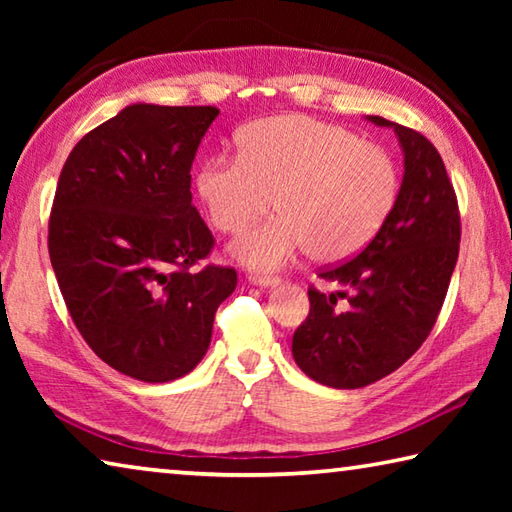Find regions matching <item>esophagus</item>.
I'll list each match as a JSON object with an SVG mask.
<instances>
[{"mask_svg": "<svg viewBox=\"0 0 512 512\" xmlns=\"http://www.w3.org/2000/svg\"><path fill=\"white\" fill-rule=\"evenodd\" d=\"M248 280L253 284H259V287H275L277 282H280V277L277 275H266V273H250Z\"/></svg>", "mask_w": 512, "mask_h": 512, "instance_id": "1", "label": "esophagus"}]
</instances>
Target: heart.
<instances>
[{"label": "heart", "mask_w": 512, "mask_h": 512, "mask_svg": "<svg viewBox=\"0 0 512 512\" xmlns=\"http://www.w3.org/2000/svg\"><path fill=\"white\" fill-rule=\"evenodd\" d=\"M239 158L214 155L196 173L210 223L246 230L268 207L277 216L232 244L253 271H275L302 248L314 262H339L384 228L400 196V169L384 146L307 115L268 117L237 137Z\"/></svg>", "instance_id": "heart-1"}]
</instances>
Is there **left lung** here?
Here are the masks:
<instances>
[{
    "instance_id": "8db88e82",
    "label": "left lung",
    "mask_w": 512,
    "mask_h": 512,
    "mask_svg": "<svg viewBox=\"0 0 512 512\" xmlns=\"http://www.w3.org/2000/svg\"><path fill=\"white\" fill-rule=\"evenodd\" d=\"M404 151L391 216L357 257L320 268L336 293L309 287V316L293 334V359L318 384L363 388L418 352L436 325L452 280L461 214L443 158L427 137L384 117Z\"/></svg>"
}]
</instances>
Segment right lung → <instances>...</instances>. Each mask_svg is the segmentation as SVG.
<instances>
[{"label":"right lung","mask_w":512,"mask_h":512,"mask_svg":"<svg viewBox=\"0 0 512 512\" xmlns=\"http://www.w3.org/2000/svg\"><path fill=\"white\" fill-rule=\"evenodd\" d=\"M216 117L133 103L81 137L51 205L49 257L76 329L110 368L149 384L198 366L237 287L235 268L201 266L214 237L189 192Z\"/></svg>","instance_id":"obj_1"}]
</instances>
